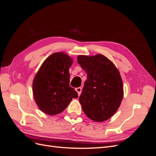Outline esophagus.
<instances>
[{
	"label": "esophagus",
	"instance_id": "esophagus-1",
	"mask_svg": "<svg viewBox=\"0 0 156 156\" xmlns=\"http://www.w3.org/2000/svg\"><path fill=\"white\" fill-rule=\"evenodd\" d=\"M75 90L77 91V94H78V95H79V96L80 95H81V94L82 88H81V87L76 88H75Z\"/></svg>",
	"mask_w": 156,
	"mask_h": 156
}]
</instances>
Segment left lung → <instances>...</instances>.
<instances>
[{"label": "left lung", "mask_w": 156, "mask_h": 156, "mask_svg": "<svg viewBox=\"0 0 156 156\" xmlns=\"http://www.w3.org/2000/svg\"><path fill=\"white\" fill-rule=\"evenodd\" d=\"M77 62L87 74L79 99L83 111L93 121L108 120L118 110L124 96L119 69L100 54L79 55Z\"/></svg>", "instance_id": "left-lung-1"}]
</instances>
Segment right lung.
<instances>
[{
	"mask_svg": "<svg viewBox=\"0 0 156 156\" xmlns=\"http://www.w3.org/2000/svg\"><path fill=\"white\" fill-rule=\"evenodd\" d=\"M73 59L66 53H55L47 58L32 83L34 100L49 115H58L68 107L77 92L69 86V69Z\"/></svg>",
	"mask_w": 156,
	"mask_h": 156,
	"instance_id": "right-lung-1",
	"label": "right lung"
}]
</instances>
